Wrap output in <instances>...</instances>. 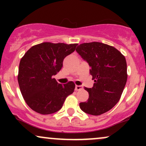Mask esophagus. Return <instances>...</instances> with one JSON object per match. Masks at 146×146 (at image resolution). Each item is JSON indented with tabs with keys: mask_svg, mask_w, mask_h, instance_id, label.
Listing matches in <instances>:
<instances>
[{
	"mask_svg": "<svg viewBox=\"0 0 146 146\" xmlns=\"http://www.w3.org/2000/svg\"><path fill=\"white\" fill-rule=\"evenodd\" d=\"M75 84H76V88H80V87L82 86L80 81H76L75 82Z\"/></svg>",
	"mask_w": 146,
	"mask_h": 146,
	"instance_id": "34e87169",
	"label": "esophagus"
}]
</instances>
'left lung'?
<instances>
[{"instance_id": "left-lung-1", "label": "left lung", "mask_w": 146, "mask_h": 146, "mask_svg": "<svg viewBox=\"0 0 146 146\" xmlns=\"http://www.w3.org/2000/svg\"><path fill=\"white\" fill-rule=\"evenodd\" d=\"M75 49L72 44L43 42L30 48L22 58L18 75L20 90L27 104L36 113H56L73 93V82L57 81L54 75L62 67L64 58Z\"/></svg>"}]
</instances>
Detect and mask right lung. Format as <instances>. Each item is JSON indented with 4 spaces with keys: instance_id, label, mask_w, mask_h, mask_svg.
I'll use <instances>...</instances> for the list:
<instances>
[{
    "instance_id": "add662e5",
    "label": "right lung",
    "mask_w": 146,
    "mask_h": 146,
    "mask_svg": "<svg viewBox=\"0 0 146 146\" xmlns=\"http://www.w3.org/2000/svg\"><path fill=\"white\" fill-rule=\"evenodd\" d=\"M77 52L88 63L94 80L92 88H85L89 97L80 103V108L92 115L106 113L120 100L126 84L125 57L113 46L97 42L80 44Z\"/></svg>"
}]
</instances>
